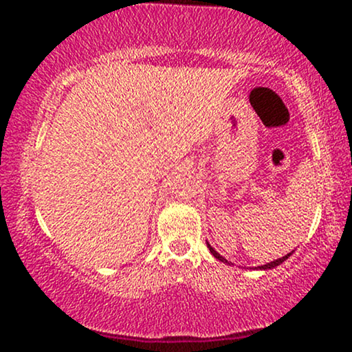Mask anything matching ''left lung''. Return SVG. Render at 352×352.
<instances>
[{
  "label": "left lung",
  "mask_w": 352,
  "mask_h": 352,
  "mask_svg": "<svg viewBox=\"0 0 352 352\" xmlns=\"http://www.w3.org/2000/svg\"><path fill=\"white\" fill-rule=\"evenodd\" d=\"M207 246H208V248H210V253H212V254H213V256H215V258H217V260L223 261V263H228V261H227V260H225V258H223V256H221V254H220V253H217V252H215V250H213V248H212V246H210V243H207ZM292 254H293V252H292V253H288V254H285V256H283V258H278V260H274V261H270V263H266V265H261V266H258V268H260V270H272V268H274V266L281 265V263H283V261H286V260H288V256H292ZM228 265H230V263H228Z\"/></svg>",
  "instance_id": "1"
}]
</instances>
